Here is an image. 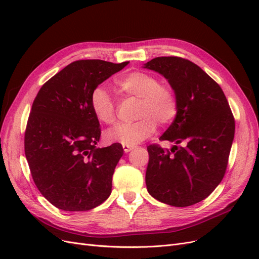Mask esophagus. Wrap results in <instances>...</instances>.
Masks as SVG:
<instances>
[{
  "mask_svg": "<svg viewBox=\"0 0 259 259\" xmlns=\"http://www.w3.org/2000/svg\"><path fill=\"white\" fill-rule=\"evenodd\" d=\"M133 149H135V146H126V145H123V150H124V152H130V151H132Z\"/></svg>",
  "mask_w": 259,
  "mask_h": 259,
  "instance_id": "1",
  "label": "esophagus"
}]
</instances>
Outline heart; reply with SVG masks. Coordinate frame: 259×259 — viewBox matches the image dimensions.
Masks as SVG:
<instances>
[{"label": "heart", "mask_w": 259, "mask_h": 259, "mask_svg": "<svg viewBox=\"0 0 259 259\" xmlns=\"http://www.w3.org/2000/svg\"><path fill=\"white\" fill-rule=\"evenodd\" d=\"M122 95L139 98L136 116L139 120L120 123L106 132L110 143L135 146L151 136L156 123L165 125L174 120L178 110V101L174 89L160 84L158 77L143 71H133L114 81ZM91 107L96 119L105 124H113L116 120L115 101L104 88H97L91 96Z\"/></svg>", "instance_id": "1"}]
</instances>
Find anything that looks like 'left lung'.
Wrapping results in <instances>:
<instances>
[{"instance_id":"8db88e82","label":"left lung","mask_w":259,"mask_h":259,"mask_svg":"<svg viewBox=\"0 0 259 259\" xmlns=\"http://www.w3.org/2000/svg\"><path fill=\"white\" fill-rule=\"evenodd\" d=\"M144 68L165 77L178 101L175 120L160 137L175 145L170 150L147 147V190L171 206L193 205L215 190L228 165L234 137L228 100L221 86L188 59L156 57Z\"/></svg>"}]
</instances>
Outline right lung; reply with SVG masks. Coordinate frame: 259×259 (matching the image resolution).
I'll list each match as a JSON object with an SVG mask.
<instances>
[{"label": "right lung", "instance_id": "add662e5", "mask_svg": "<svg viewBox=\"0 0 259 259\" xmlns=\"http://www.w3.org/2000/svg\"><path fill=\"white\" fill-rule=\"evenodd\" d=\"M127 65L128 61L76 60L37 93L26 127L25 154L37 189L59 209L90 210L111 193L123 148L120 144L96 147L101 132L91 96L99 84Z\"/></svg>", "mask_w": 259, "mask_h": 259}]
</instances>
